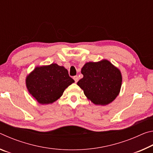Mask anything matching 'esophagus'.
Segmentation results:
<instances>
[{"label": "esophagus", "mask_w": 153, "mask_h": 153, "mask_svg": "<svg viewBox=\"0 0 153 153\" xmlns=\"http://www.w3.org/2000/svg\"><path fill=\"white\" fill-rule=\"evenodd\" d=\"M74 79L75 80V82H77V81H78V80H79L78 76H74Z\"/></svg>", "instance_id": "obj_1"}]
</instances>
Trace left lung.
<instances>
[{
	"label": "left lung",
	"mask_w": 153,
	"mask_h": 153,
	"mask_svg": "<svg viewBox=\"0 0 153 153\" xmlns=\"http://www.w3.org/2000/svg\"><path fill=\"white\" fill-rule=\"evenodd\" d=\"M83 78L77 85L95 105H108L120 93L122 77L120 71L109 61L89 62L82 67Z\"/></svg>",
	"instance_id": "1"
}]
</instances>
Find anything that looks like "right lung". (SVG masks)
<instances>
[{"label":"right lung","mask_w":153,"mask_h":153,"mask_svg":"<svg viewBox=\"0 0 153 153\" xmlns=\"http://www.w3.org/2000/svg\"><path fill=\"white\" fill-rule=\"evenodd\" d=\"M74 82L68 71L55 63L36 67L26 78L30 93L42 105L56 101Z\"/></svg>","instance_id":"add662e5"}]
</instances>
